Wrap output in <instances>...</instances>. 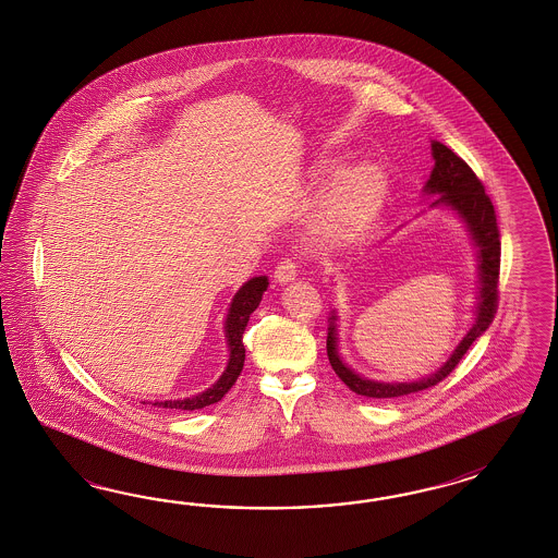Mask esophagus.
<instances>
[{
    "mask_svg": "<svg viewBox=\"0 0 558 558\" xmlns=\"http://www.w3.org/2000/svg\"><path fill=\"white\" fill-rule=\"evenodd\" d=\"M296 274H299V264H296L292 257H284V259L276 266L274 278H276L278 284H288V282H292V280L296 278Z\"/></svg>",
    "mask_w": 558,
    "mask_h": 558,
    "instance_id": "34e87169",
    "label": "esophagus"
}]
</instances>
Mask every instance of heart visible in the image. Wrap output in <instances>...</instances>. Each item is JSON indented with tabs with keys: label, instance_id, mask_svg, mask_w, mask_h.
I'll return each mask as SVG.
<instances>
[{
	"label": "heart",
	"instance_id": "heart-1",
	"mask_svg": "<svg viewBox=\"0 0 558 558\" xmlns=\"http://www.w3.org/2000/svg\"><path fill=\"white\" fill-rule=\"evenodd\" d=\"M341 159H322L315 175L329 180L339 175L323 196L319 225L327 236H348L360 231L378 213L389 194V173L385 168L362 161L343 169Z\"/></svg>",
	"mask_w": 558,
	"mask_h": 558
}]
</instances>
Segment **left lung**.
<instances>
[{"label":"left lung","mask_w":558,"mask_h":558,"mask_svg":"<svg viewBox=\"0 0 558 558\" xmlns=\"http://www.w3.org/2000/svg\"><path fill=\"white\" fill-rule=\"evenodd\" d=\"M432 157H434V169L429 173V180L423 186V192L427 196H438L432 203V208L436 206L448 208L457 215L476 250L478 292H476V304H474L473 325L438 371L411 383H383V380L366 378L345 364L338 348V313L331 311L329 327H327L329 364L350 390H354L355 395H362V397L392 399V397H403V395H411V392L438 385L439 380H444L457 368L462 355L466 354L474 341L489 329L490 322L495 317L499 262H501V241H499L495 208L490 204L489 196L485 194L481 180L474 175L473 169L458 157L457 153L448 149L439 141H432Z\"/></svg>","instance_id":"8db88e82"}]
</instances>
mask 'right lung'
<instances>
[{
  "label": "right lung",
  "mask_w": 558,
  "mask_h": 558,
  "mask_svg": "<svg viewBox=\"0 0 558 558\" xmlns=\"http://www.w3.org/2000/svg\"><path fill=\"white\" fill-rule=\"evenodd\" d=\"M268 284H270L268 276H255L236 290L233 301L229 304L227 319H225V339H227V348H229V360H227V368L220 374L219 380L213 387H208L198 395L186 397V399L155 401L149 405L180 409V411H196V409L219 403L220 399L235 385L239 374L243 371V362H245L243 333H245V327H247L252 313L262 303V296L268 290ZM143 405H145V401H143Z\"/></svg>",
  "instance_id": "right-lung-1"
}]
</instances>
